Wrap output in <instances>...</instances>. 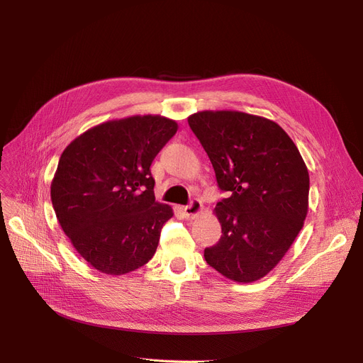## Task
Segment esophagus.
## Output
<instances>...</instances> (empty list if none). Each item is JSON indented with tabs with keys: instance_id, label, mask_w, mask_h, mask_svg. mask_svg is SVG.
<instances>
[{
	"instance_id": "esophagus-1",
	"label": "esophagus",
	"mask_w": 363,
	"mask_h": 363,
	"mask_svg": "<svg viewBox=\"0 0 363 363\" xmlns=\"http://www.w3.org/2000/svg\"><path fill=\"white\" fill-rule=\"evenodd\" d=\"M181 211H182V213L186 219H193V218H196L197 215H200L203 212V204H201L200 200L194 199V200H191V203H189V204L181 207Z\"/></svg>"
}]
</instances>
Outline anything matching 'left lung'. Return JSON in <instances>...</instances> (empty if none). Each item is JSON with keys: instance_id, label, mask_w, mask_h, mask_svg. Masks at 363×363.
I'll use <instances>...</instances> for the list:
<instances>
[{"instance_id": "1", "label": "left lung", "mask_w": 363, "mask_h": 363, "mask_svg": "<svg viewBox=\"0 0 363 363\" xmlns=\"http://www.w3.org/2000/svg\"><path fill=\"white\" fill-rule=\"evenodd\" d=\"M188 125L207 152L222 191L220 240L204 249L223 277L253 282L269 274L303 228L309 172L278 123L242 111H199Z\"/></svg>"}]
</instances>
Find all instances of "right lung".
Segmentation results:
<instances>
[{"label":"right lung","mask_w":363,"mask_h":363,"mask_svg":"<svg viewBox=\"0 0 363 363\" xmlns=\"http://www.w3.org/2000/svg\"><path fill=\"white\" fill-rule=\"evenodd\" d=\"M178 123L132 116L94 126L73 140L51 182L57 219L73 247L107 275L144 266L156 253L170 206L155 199L150 166Z\"/></svg>","instance_id":"1"}]
</instances>
